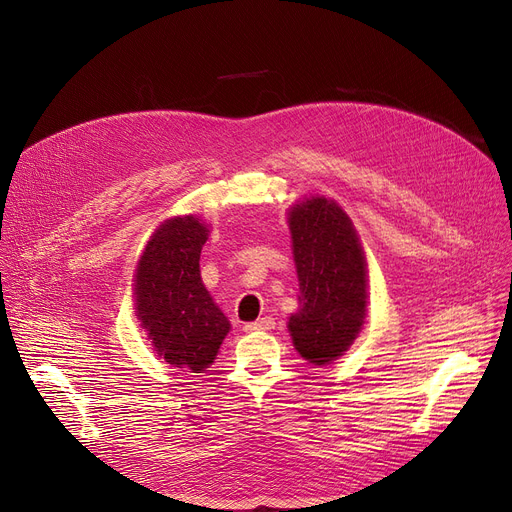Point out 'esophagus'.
I'll return each instance as SVG.
<instances>
[{
    "instance_id": "esophagus-1",
    "label": "esophagus",
    "mask_w": 512,
    "mask_h": 512,
    "mask_svg": "<svg viewBox=\"0 0 512 512\" xmlns=\"http://www.w3.org/2000/svg\"><path fill=\"white\" fill-rule=\"evenodd\" d=\"M274 325H276L274 319H271V317H263V319H259V321L247 323V325H245V331H247V333H253V331H269V329H274Z\"/></svg>"
}]
</instances>
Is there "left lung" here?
Masks as SVG:
<instances>
[{
	"instance_id": "1",
	"label": "left lung",
	"mask_w": 512,
	"mask_h": 512,
	"mask_svg": "<svg viewBox=\"0 0 512 512\" xmlns=\"http://www.w3.org/2000/svg\"><path fill=\"white\" fill-rule=\"evenodd\" d=\"M298 311L288 319L294 350L315 366L344 356L364 327L368 263L360 236L335 199L313 195L288 210Z\"/></svg>"
}]
</instances>
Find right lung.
Segmentation results:
<instances>
[{
	"label": "right lung",
	"mask_w": 512,
	"mask_h": 512,
	"mask_svg": "<svg viewBox=\"0 0 512 512\" xmlns=\"http://www.w3.org/2000/svg\"><path fill=\"white\" fill-rule=\"evenodd\" d=\"M210 224L168 218L152 232L133 274L135 319L154 352L175 368L203 372L216 360L230 321L201 282L199 255Z\"/></svg>",
	"instance_id": "right-lung-1"
}]
</instances>
